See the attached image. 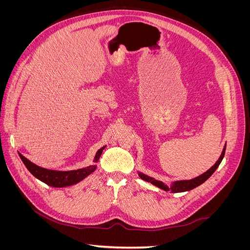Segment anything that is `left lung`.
<instances>
[{"instance_id":"8db88e82","label":"left lung","mask_w":250,"mask_h":250,"mask_svg":"<svg viewBox=\"0 0 250 250\" xmlns=\"http://www.w3.org/2000/svg\"><path fill=\"white\" fill-rule=\"evenodd\" d=\"M225 148H226V145L224 146L223 148V151L222 153L220 155V157H219V160L215 163V165L213 166V167L209 168L207 172H204L203 174H201V175L195 177L193 179H190V180H178V181H174V183L172 184V186L169 188L168 186H166L163 181H160V180H156L152 177H150L148 175H145V174H143L141 172H139V176L143 179L147 181V183H151L152 185H154L155 187L162 188V190L164 191H171V193H180V192H186V191H190V190H193V188H195L196 187L200 186L201 184H203L204 181H206L207 179H208L211 174H213L216 169L219 167V165H220V163L222 162L223 157H224V154H225Z\"/></svg>"}]
</instances>
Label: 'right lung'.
<instances>
[{
	"label": "right lung",
	"instance_id": "right-lung-1",
	"mask_svg": "<svg viewBox=\"0 0 250 250\" xmlns=\"http://www.w3.org/2000/svg\"><path fill=\"white\" fill-rule=\"evenodd\" d=\"M104 148L105 146L97 151L94 158L95 163L99 161ZM19 155L21 157V160L22 161V163H24V165L26 166V168L34 177L40 179L41 181H42V183L47 184L48 186L54 187V188H64V187L76 185L79 183V181L83 180L86 176H88L90 173H93L97 168L96 165H92V166H88L86 168L72 170V171L49 170V169L42 168L40 166L30 162L28 158H26L24 155H21L20 152H19Z\"/></svg>",
	"mask_w": 250,
	"mask_h": 250
}]
</instances>
